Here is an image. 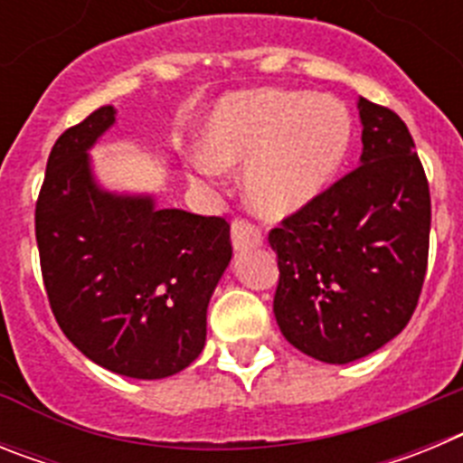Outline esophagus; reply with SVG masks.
<instances>
[{
    "label": "esophagus",
    "instance_id": "34e87169",
    "mask_svg": "<svg viewBox=\"0 0 463 463\" xmlns=\"http://www.w3.org/2000/svg\"><path fill=\"white\" fill-rule=\"evenodd\" d=\"M232 245H234V250H250V248H257V245H261V232L255 224L245 222V220H236L232 224Z\"/></svg>",
    "mask_w": 463,
    "mask_h": 463
}]
</instances>
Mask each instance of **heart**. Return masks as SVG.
Returning <instances> with one entry per match:
<instances>
[{
  "instance_id": "1",
  "label": "heart",
  "mask_w": 463,
  "mask_h": 463,
  "mask_svg": "<svg viewBox=\"0 0 463 463\" xmlns=\"http://www.w3.org/2000/svg\"><path fill=\"white\" fill-rule=\"evenodd\" d=\"M353 141V118L334 97L255 90L227 97L203 129L192 166L208 181L245 165L248 203L269 220L308 206L334 178Z\"/></svg>"
}]
</instances>
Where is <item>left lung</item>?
Listing matches in <instances>:
<instances>
[{"instance_id":"obj_1","label":"left lung","mask_w":463,"mask_h":463,"mask_svg":"<svg viewBox=\"0 0 463 463\" xmlns=\"http://www.w3.org/2000/svg\"><path fill=\"white\" fill-rule=\"evenodd\" d=\"M357 110V169L269 234L278 326L325 364L357 362L399 336L427 273L431 196L411 132L364 97Z\"/></svg>"}]
</instances>
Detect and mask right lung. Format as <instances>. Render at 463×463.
<instances>
[{
  "instance_id": "right-lung-1",
  "label": "right lung",
  "mask_w": 463,
  "mask_h": 463,
  "mask_svg": "<svg viewBox=\"0 0 463 463\" xmlns=\"http://www.w3.org/2000/svg\"><path fill=\"white\" fill-rule=\"evenodd\" d=\"M116 116L101 106L52 146L36 202L41 273L85 357L127 378H169L203 350L208 301L232 261L229 224L101 187L90 150Z\"/></svg>"
}]
</instances>
